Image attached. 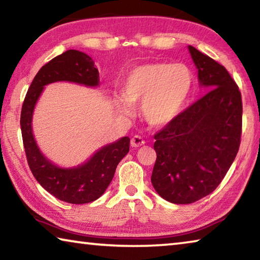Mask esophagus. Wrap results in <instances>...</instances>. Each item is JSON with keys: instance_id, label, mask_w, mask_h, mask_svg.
I'll return each instance as SVG.
<instances>
[{"instance_id": "esophagus-1", "label": "esophagus", "mask_w": 260, "mask_h": 260, "mask_svg": "<svg viewBox=\"0 0 260 260\" xmlns=\"http://www.w3.org/2000/svg\"><path fill=\"white\" fill-rule=\"evenodd\" d=\"M144 143H146V142H144L143 138H142V136H140V135H134L133 138L131 139V146L134 147V148H139L141 146H143Z\"/></svg>"}]
</instances>
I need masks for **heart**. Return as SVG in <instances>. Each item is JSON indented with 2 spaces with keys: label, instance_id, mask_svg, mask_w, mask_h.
<instances>
[{
  "label": "heart",
  "instance_id": "1",
  "mask_svg": "<svg viewBox=\"0 0 260 260\" xmlns=\"http://www.w3.org/2000/svg\"><path fill=\"white\" fill-rule=\"evenodd\" d=\"M193 82V73L184 64L139 65L127 74L122 88L124 100H117V107L122 113L132 114V105L142 103V113L148 124L166 126L183 111Z\"/></svg>",
  "mask_w": 260,
  "mask_h": 260
}]
</instances>
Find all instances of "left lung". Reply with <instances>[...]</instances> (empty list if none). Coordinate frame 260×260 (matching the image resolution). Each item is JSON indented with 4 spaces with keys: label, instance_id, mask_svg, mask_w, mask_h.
<instances>
[{
    "label": "left lung",
    "instance_id": "left-lung-1",
    "mask_svg": "<svg viewBox=\"0 0 260 260\" xmlns=\"http://www.w3.org/2000/svg\"><path fill=\"white\" fill-rule=\"evenodd\" d=\"M209 91L155 134L157 159L151 183L162 199L190 204L217 188L239 151L242 98L227 70L196 48L188 47Z\"/></svg>",
    "mask_w": 260,
    "mask_h": 260
}]
</instances>
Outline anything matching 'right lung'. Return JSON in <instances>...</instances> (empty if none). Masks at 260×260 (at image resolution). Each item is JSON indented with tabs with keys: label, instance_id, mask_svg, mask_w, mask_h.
<instances>
[{
	"label": "right lung",
	"instance_id": "add662e5",
	"mask_svg": "<svg viewBox=\"0 0 260 260\" xmlns=\"http://www.w3.org/2000/svg\"><path fill=\"white\" fill-rule=\"evenodd\" d=\"M56 81L96 87L100 74L89 56L72 49L43 65L30 83L21 108L20 128L26 158L37 181L56 199L71 204L90 203L102 196L112 181L117 165L129 151V138L124 136L104 146L89 160L72 169H61L51 162L35 142L32 117L43 87Z\"/></svg>",
	"mask_w": 260,
	"mask_h": 260
}]
</instances>
